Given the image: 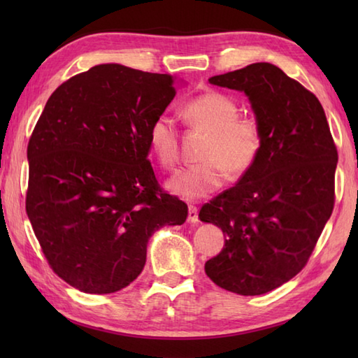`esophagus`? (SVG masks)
Here are the masks:
<instances>
[{
    "mask_svg": "<svg viewBox=\"0 0 358 358\" xmlns=\"http://www.w3.org/2000/svg\"><path fill=\"white\" fill-rule=\"evenodd\" d=\"M187 222L189 223H196V222H199V209H196L195 206H189Z\"/></svg>",
    "mask_w": 358,
    "mask_h": 358,
    "instance_id": "esophagus-1",
    "label": "esophagus"
}]
</instances>
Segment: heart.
Masks as SVG:
<instances>
[{"instance_id":"heart-1","label":"heart","mask_w":358,"mask_h":358,"mask_svg":"<svg viewBox=\"0 0 358 358\" xmlns=\"http://www.w3.org/2000/svg\"><path fill=\"white\" fill-rule=\"evenodd\" d=\"M238 104L229 95L204 92L183 106V115L195 127L206 131L200 157L203 162L183 167L167 180V189L183 200H199L224 185L232 175L248 172L262 152L263 135L258 121L240 117ZM149 144L164 167L180 157L178 129L169 113H159L149 127Z\"/></svg>"}]
</instances>
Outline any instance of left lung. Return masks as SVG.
Returning a JSON list of instances; mask_svg holds the SVG:
<instances>
[{"label":"left lung","instance_id":"1","mask_svg":"<svg viewBox=\"0 0 358 358\" xmlns=\"http://www.w3.org/2000/svg\"><path fill=\"white\" fill-rule=\"evenodd\" d=\"M210 85L245 92L262 127L257 162L200 210L222 227L224 248L204 264L220 287L262 295L305 268L328 222L338 154L318 98L271 63L215 75Z\"/></svg>","mask_w":358,"mask_h":358}]
</instances>
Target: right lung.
I'll return each instance as SVG.
<instances>
[{
  "mask_svg": "<svg viewBox=\"0 0 358 358\" xmlns=\"http://www.w3.org/2000/svg\"><path fill=\"white\" fill-rule=\"evenodd\" d=\"M175 80L98 64L50 95L27 146L26 212L45 260L86 294L129 286L148 241L183 224L187 204L162 191L148 159L149 127Z\"/></svg>",
  "mask_w": 358,
  "mask_h": 358,
  "instance_id": "right-lung-1",
  "label": "right lung"
}]
</instances>
